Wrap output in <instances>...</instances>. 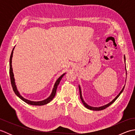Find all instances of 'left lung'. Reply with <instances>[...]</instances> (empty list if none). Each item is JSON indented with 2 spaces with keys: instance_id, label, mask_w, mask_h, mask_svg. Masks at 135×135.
Returning <instances> with one entry per match:
<instances>
[{
  "instance_id": "obj_1",
  "label": "left lung",
  "mask_w": 135,
  "mask_h": 135,
  "mask_svg": "<svg viewBox=\"0 0 135 135\" xmlns=\"http://www.w3.org/2000/svg\"><path fill=\"white\" fill-rule=\"evenodd\" d=\"M124 61H125V56H124ZM125 70H126V71H127V69H126V65H125ZM126 73H127V72H126ZM124 88H125V85H124V86L123 87V88H122V89L121 90V91H120V92L119 93V94H118V95H117L115 98H114L113 100H112V101L111 102H110L109 103H108V104H105V105H103V106H101V107H91V106H90V105H88L87 103H85V102L84 101V99H83V97H82V91H81V86H80V85H79V94H80V98H81V101H82V103H83V104L84 105V106L85 107H86V108H88V109H89V110H94V111H100V110H104V109H105V108H107L108 107H109V106H110L111 104H113V103L115 101V100L118 99V97L120 96V94H121V93H122V92L123 91V90H124Z\"/></svg>"
}]
</instances>
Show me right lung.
<instances>
[{"instance_id": "right-lung-1", "label": "right lung", "mask_w": 135, "mask_h": 135, "mask_svg": "<svg viewBox=\"0 0 135 135\" xmlns=\"http://www.w3.org/2000/svg\"><path fill=\"white\" fill-rule=\"evenodd\" d=\"M14 47H14V48L13 49V50L11 51V56H10V70H9V73H10V80H11V86H12V88H13V89L14 91V93L16 94V95L18 96L20 99H21L22 101H24V102H25L26 103L28 104H30V105H45V104H46L47 103H49L51 100H52L53 99L54 97L56 95V90H57V86H58L59 84H60V81H61V79H62V78L63 77L65 74H66L65 73H64L63 74L60 76L59 78L57 79V81H56L55 84L54 85V86L53 88V90L52 91H51V93L50 94V95L49 96L47 99H46L44 100H42V101H38V102H34V101H31V100H27L26 99H25L24 97H22L21 94H20L19 91L18 90L17 88V86L16 85V82H15V79H14V74L13 72V68H12V57H13V50L14 49Z\"/></svg>"}]
</instances>
